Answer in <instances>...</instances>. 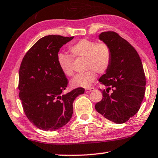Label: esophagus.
<instances>
[{
    "label": "esophagus",
    "instance_id": "esophagus-1",
    "mask_svg": "<svg viewBox=\"0 0 158 158\" xmlns=\"http://www.w3.org/2000/svg\"><path fill=\"white\" fill-rule=\"evenodd\" d=\"M94 89V87H88V88H86L85 89V92H92V91H93V90Z\"/></svg>",
    "mask_w": 158,
    "mask_h": 158
}]
</instances>
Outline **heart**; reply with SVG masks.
I'll use <instances>...</instances> for the list:
<instances>
[{"label": "heart", "instance_id": "1", "mask_svg": "<svg viewBox=\"0 0 158 158\" xmlns=\"http://www.w3.org/2000/svg\"><path fill=\"white\" fill-rule=\"evenodd\" d=\"M69 52L70 55L65 53L57 55V63L62 73L69 77L73 76V59L77 58H85V69L87 70L71 80L70 83L73 87H90L96 80L97 72H106L112 61V51L105 42L82 38L69 46Z\"/></svg>", "mask_w": 158, "mask_h": 158}]
</instances>
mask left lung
I'll use <instances>...</instances> for the list:
<instances>
[{"label": "left lung", "instance_id": "left-lung-1", "mask_svg": "<svg viewBox=\"0 0 158 158\" xmlns=\"http://www.w3.org/2000/svg\"><path fill=\"white\" fill-rule=\"evenodd\" d=\"M99 39L112 51V61L99 81L108 88L95 109L103 117L117 124L127 121L138 112L146 90V76L137 52L114 31L102 32ZM112 89L110 94L109 90Z\"/></svg>", "mask_w": 158, "mask_h": 158}]
</instances>
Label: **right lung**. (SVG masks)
<instances>
[{"mask_svg": "<svg viewBox=\"0 0 158 158\" xmlns=\"http://www.w3.org/2000/svg\"><path fill=\"white\" fill-rule=\"evenodd\" d=\"M73 38L45 36L28 50L21 63L19 97L26 116L40 130L55 131L66 125L73 115L75 99L85 92L77 87L62 94L69 81L59 69L57 55Z\"/></svg>", "mask_w": 158, "mask_h": 158, "instance_id": "1", "label": "right lung"}]
</instances>
